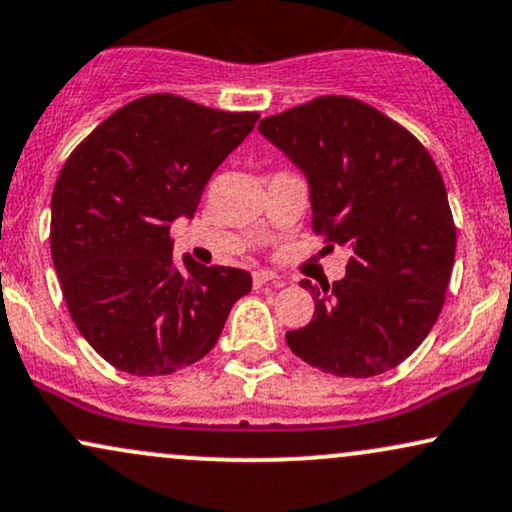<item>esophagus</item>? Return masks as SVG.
Here are the masks:
<instances>
[{
  "label": "esophagus",
  "instance_id": "esophagus-1",
  "mask_svg": "<svg viewBox=\"0 0 512 512\" xmlns=\"http://www.w3.org/2000/svg\"><path fill=\"white\" fill-rule=\"evenodd\" d=\"M252 283H255L257 288L260 286H267V283H272V286H283V281L276 276L274 272H269V269H257V272H252Z\"/></svg>",
  "mask_w": 512,
  "mask_h": 512
}]
</instances>
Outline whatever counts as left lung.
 Here are the masks:
<instances>
[{"mask_svg": "<svg viewBox=\"0 0 512 512\" xmlns=\"http://www.w3.org/2000/svg\"><path fill=\"white\" fill-rule=\"evenodd\" d=\"M260 133L307 178L312 229L353 250L334 286L300 281L315 315L288 331V348L336 377L389 372L432 331L453 272V214L432 155L353 97L267 116Z\"/></svg>", "mask_w": 512, "mask_h": 512, "instance_id": "left-lung-1", "label": "left lung"}]
</instances>
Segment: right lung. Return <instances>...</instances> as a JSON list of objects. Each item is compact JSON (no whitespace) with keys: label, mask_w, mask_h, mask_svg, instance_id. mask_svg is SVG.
<instances>
[{"label":"right lung","mask_w":512,"mask_h":512,"mask_svg":"<svg viewBox=\"0 0 512 512\" xmlns=\"http://www.w3.org/2000/svg\"><path fill=\"white\" fill-rule=\"evenodd\" d=\"M257 112H219L176 95L140 97L92 131L52 193V260L73 324L109 365L162 377L219 341L252 276L174 264L169 231L193 219L217 166Z\"/></svg>","instance_id":"1"}]
</instances>
